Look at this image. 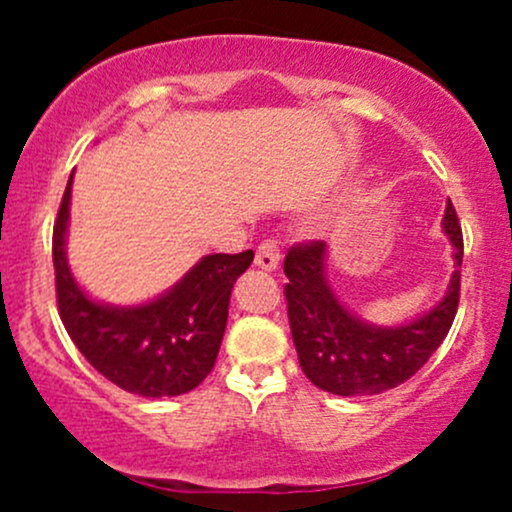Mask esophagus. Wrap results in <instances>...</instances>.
Wrapping results in <instances>:
<instances>
[{"instance_id":"34e87169","label":"esophagus","mask_w":512,"mask_h":512,"mask_svg":"<svg viewBox=\"0 0 512 512\" xmlns=\"http://www.w3.org/2000/svg\"><path fill=\"white\" fill-rule=\"evenodd\" d=\"M279 260H281V248L274 238L262 240V243L257 245L255 264L260 269H264V272H274V269L279 267Z\"/></svg>"}]
</instances>
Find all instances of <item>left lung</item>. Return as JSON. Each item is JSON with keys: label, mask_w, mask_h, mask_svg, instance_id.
Returning <instances> with one entry per match:
<instances>
[{"label": "left lung", "mask_w": 512, "mask_h": 512, "mask_svg": "<svg viewBox=\"0 0 512 512\" xmlns=\"http://www.w3.org/2000/svg\"><path fill=\"white\" fill-rule=\"evenodd\" d=\"M443 231L450 238L455 272L445 298L426 315L399 327H375L358 320L339 303L327 281V243L310 240L286 252L284 286L291 337L298 363L320 390L342 397L380 395L409 380L443 344L460 303L462 226L448 202Z\"/></svg>", "instance_id": "8db88e82"}]
</instances>
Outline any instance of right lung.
Segmentation results:
<instances>
[{
    "label": "right lung",
    "mask_w": 512,
    "mask_h": 512,
    "mask_svg": "<svg viewBox=\"0 0 512 512\" xmlns=\"http://www.w3.org/2000/svg\"><path fill=\"white\" fill-rule=\"evenodd\" d=\"M69 175L55 231L57 310L76 349L110 383L139 397H175L195 390L214 368L228 320L233 284L255 252L207 255L173 289L132 308L96 303L76 284L67 264Z\"/></svg>",
    "instance_id": "right-lung-1"
}]
</instances>
